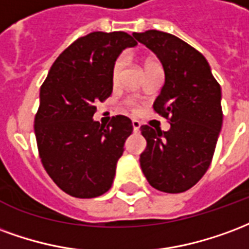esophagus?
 <instances>
[{
    "instance_id": "obj_1",
    "label": "esophagus",
    "mask_w": 249,
    "mask_h": 249,
    "mask_svg": "<svg viewBox=\"0 0 249 249\" xmlns=\"http://www.w3.org/2000/svg\"><path fill=\"white\" fill-rule=\"evenodd\" d=\"M139 128H141V122L137 121V119H132V130L135 132L139 131Z\"/></svg>"
}]
</instances>
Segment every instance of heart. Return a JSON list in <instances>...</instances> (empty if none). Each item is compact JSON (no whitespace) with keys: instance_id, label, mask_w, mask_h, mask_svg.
Here are the masks:
<instances>
[{"instance_id":"b5f03b06","label":"heart","mask_w":249,"mask_h":249,"mask_svg":"<svg viewBox=\"0 0 249 249\" xmlns=\"http://www.w3.org/2000/svg\"><path fill=\"white\" fill-rule=\"evenodd\" d=\"M123 66H124V59H123V57H119L117 61L114 62V65H112V70H111L112 83L118 82L119 75H121V72H122ZM158 66H159V63H157L155 61H152V59H146V61H144V63H143L144 72L148 71V70H151V69H154V67H158ZM127 105H128L130 107H132V108L135 110V102H134V101H128V102H127Z\"/></svg>"}]
</instances>
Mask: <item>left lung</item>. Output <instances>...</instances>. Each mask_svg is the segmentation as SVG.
<instances>
[{
    "instance_id": "obj_1",
    "label": "left lung",
    "mask_w": 249,
    "mask_h": 249,
    "mask_svg": "<svg viewBox=\"0 0 249 249\" xmlns=\"http://www.w3.org/2000/svg\"><path fill=\"white\" fill-rule=\"evenodd\" d=\"M160 61L164 85L154 110L170 117V130L142 126L147 142L141 167L159 191L179 194L195 186L211 164L223 124L221 89L203 54L168 33H132Z\"/></svg>"
}]
</instances>
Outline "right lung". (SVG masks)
Masks as SVG:
<instances>
[{"mask_svg":"<svg viewBox=\"0 0 249 249\" xmlns=\"http://www.w3.org/2000/svg\"><path fill=\"white\" fill-rule=\"evenodd\" d=\"M137 45L124 32L90 33L55 59L41 86L34 119L39 158L53 182L71 196L90 199L111 188L131 121L117 115L106 127L92 117L95 103L111 95L114 62Z\"/></svg>","mask_w":249,"mask_h":249,"instance_id":"right-lung-1","label":"right lung"}]
</instances>
